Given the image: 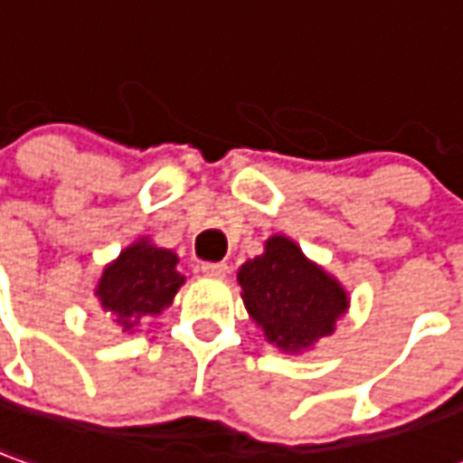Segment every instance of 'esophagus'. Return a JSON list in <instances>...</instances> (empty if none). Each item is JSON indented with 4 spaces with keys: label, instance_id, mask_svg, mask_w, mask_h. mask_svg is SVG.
Instances as JSON below:
<instances>
[{
    "label": "esophagus",
    "instance_id": "34e87169",
    "mask_svg": "<svg viewBox=\"0 0 463 463\" xmlns=\"http://www.w3.org/2000/svg\"><path fill=\"white\" fill-rule=\"evenodd\" d=\"M201 272L206 277H213V279H222L229 272V264L226 262H203L201 264Z\"/></svg>",
    "mask_w": 463,
    "mask_h": 463
}]
</instances>
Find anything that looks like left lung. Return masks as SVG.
<instances>
[{"mask_svg":"<svg viewBox=\"0 0 463 463\" xmlns=\"http://www.w3.org/2000/svg\"><path fill=\"white\" fill-rule=\"evenodd\" d=\"M237 279L250 317L285 353H302L333 335L350 305L343 285L282 234L267 239L264 254L241 264Z\"/></svg>","mask_w":463,"mask_h":463,"instance_id":"8db88e82","label":"left lung"}]
</instances>
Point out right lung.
Wrapping results in <instances>:
<instances>
[{"mask_svg":"<svg viewBox=\"0 0 463 463\" xmlns=\"http://www.w3.org/2000/svg\"><path fill=\"white\" fill-rule=\"evenodd\" d=\"M178 257L138 239L108 264L98 279L95 298L123 330H133L143 317H153L174 302L186 277L176 269Z\"/></svg>","mask_w":463,"mask_h":463,"instance_id":"obj_1","label":"right lung"}]
</instances>
